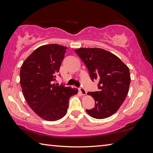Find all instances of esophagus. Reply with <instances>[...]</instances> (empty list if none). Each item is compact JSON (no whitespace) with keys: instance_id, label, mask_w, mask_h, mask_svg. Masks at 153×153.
Here are the masks:
<instances>
[{"instance_id":"1","label":"esophagus","mask_w":153,"mask_h":153,"mask_svg":"<svg viewBox=\"0 0 153 153\" xmlns=\"http://www.w3.org/2000/svg\"><path fill=\"white\" fill-rule=\"evenodd\" d=\"M79 91H80V93H82V95H85L86 94H87V92H86V91H85V89L83 88V87H81L79 89Z\"/></svg>"}]
</instances>
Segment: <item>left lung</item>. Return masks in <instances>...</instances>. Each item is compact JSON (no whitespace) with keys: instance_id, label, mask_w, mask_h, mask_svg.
I'll return each mask as SVG.
<instances>
[{"instance_id":"obj_1","label":"left lung","mask_w":153,"mask_h":153,"mask_svg":"<svg viewBox=\"0 0 153 153\" xmlns=\"http://www.w3.org/2000/svg\"><path fill=\"white\" fill-rule=\"evenodd\" d=\"M88 69L92 82H99L98 91L89 92L95 101V107L86 110L91 116L103 119L113 115L128 95L130 74L128 67L110 52L99 48L75 50Z\"/></svg>"}]
</instances>
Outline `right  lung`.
Wrapping results in <instances>:
<instances>
[{
  "instance_id": "right-lung-1",
  "label": "right lung",
  "mask_w": 153,
  "mask_h": 153,
  "mask_svg": "<svg viewBox=\"0 0 153 153\" xmlns=\"http://www.w3.org/2000/svg\"><path fill=\"white\" fill-rule=\"evenodd\" d=\"M67 47L57 44L35 49L23 63L20 84L31 108L43 119L56 121L67 112L69 99L77 89L56 83Z\"/></svg>"
}]
</instances>
